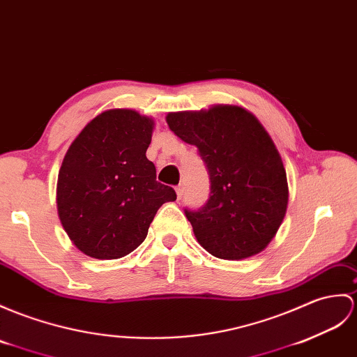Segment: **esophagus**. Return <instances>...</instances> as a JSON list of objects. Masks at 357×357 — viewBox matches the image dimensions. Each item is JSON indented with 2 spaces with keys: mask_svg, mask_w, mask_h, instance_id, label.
Masks as SVG:
<instances>
[{
  "mask_svg": "<svg viewBox=\"0 0 357 357\" xmlns=\"http://www.w3.org/2000/svg\"><path fill=\"white\" fill-rule=\"evenodd\" d=\"M176 195H178V199H181V196L182 195H184V185H182V184H179V185H176Z\"/></svg>",
  "mask_w": 357,
  "mask_h": 357,
  "instance_id": "esophagus-1",
  "label": "esophagus"
}]
</instances>
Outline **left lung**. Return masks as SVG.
Returning <instances> with one entry per match:
<instances>
[{
  "instance_id": "8db88e82",
  "label": "left lung",
  "mask_w": 357,
  "mask_h": 357,
  "mask_svg": "<svg viewBox=\"0 0 357 357\" xmlns=\"http://www.w3.org/2000/svg\"><path fill=\"white\" fill-rule=\"evenodd\" d=\"M172 132L197 147L210 197L185 208L197 242L219 259L259 254L277 234L287 208V179L268 132L238 106L167 115Z\"/></svg>"
}]
</instances>
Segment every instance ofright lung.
Masks as SVG:
<instances>
[{"mask_svg": "<svg viewBox=\"0 0 357 357\" xmlns=\"http://www.w3.org/2000/svg\"><path fill=\"white\" fill-rule=\"evenodd\" d=\"M153 121L111 109L88 123L66 152L57 178V213L66 234L94 259H120L144 242L175 190L156 181L146 158Z\"/></svg>", "mask_w": 357, "mask_h": 357, "instance_id": "add662e5", "label": "right lung"}]
</instances>
